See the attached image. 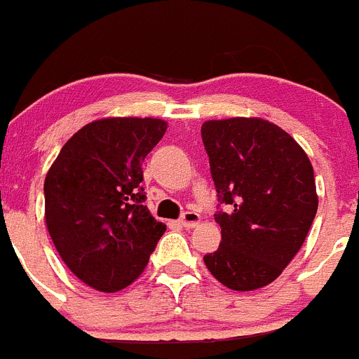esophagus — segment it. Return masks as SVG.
Wrapping results in <instances>:
<instances>
[{
  "instance_id": "34e87169",
  "label": "esophagus",
  "mask_w": 359,
  "mask_h": 359,
  "mask_svg": "<svg viewBox=\"0 0 359 359\" xmlns=\"http://www.w3.org/2000/svg\"><path fill=\"white\" fill-rule=\"evenodd\" d=\"M180 224L187 229H193L200 224V215L198 212H193V211H187L184 212V216L180 218Z\"/></svg>"
}]
</instances>
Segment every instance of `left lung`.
Instances as JSON below:
<instances>
[{
    "label": "left lung",
    "mask_w": 359,
    "mask_h": 359,
    "mask_svg": "<svg viewBox=\"0 0 359 359\" xmlns=\"http://www.w3.org/2000/svg\"><path fill=\"white\" fill-rule=\"evenodd\" d=\"M202 141L219 203L229 205L215 215L222 241L203 263L234 292L263 288L295 257L316 215L311 161L263 118L209 119Z\"/></svg>",
    "instance_id": "1"
}]
</instances>
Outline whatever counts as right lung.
Listing matches in <instances>:
<instances>
[{"label":"right lung","instance_id":"obj_1","mask_svg":"<svg viewBox=\"0 0 359 359\" xmlns=\"http://www.w3.org/2000/svg\"><path fill=\"white\" fill-rule=\"evenodd\" d=\"M168 123L159 118H102L73 134L44 179V219L71 272L103 293L143 273L166 231L144 205V157Z\"/></svg>","mask_w":359,"mask_h":359}]
</instances>
